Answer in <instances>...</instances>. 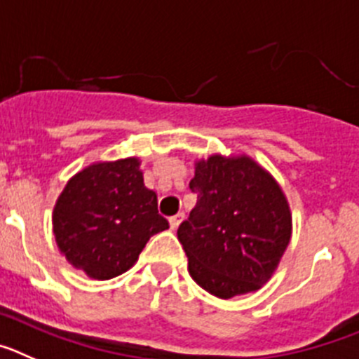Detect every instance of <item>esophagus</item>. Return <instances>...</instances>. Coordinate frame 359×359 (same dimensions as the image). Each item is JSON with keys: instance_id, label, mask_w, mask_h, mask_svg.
I'll list each match as a JSON object with an SVG mask.
<instances>
[{"instance_id": "1", "label": "esophagus", "mask_w": 359, "mask_h": 359, "mask_svg": "<svg viewBox=\"0 0 359 359\" xmlns=\"http://www.w3.org/2000/svg\"><path fill=\"white\" fill-rule=\"evenodd\" d=\"M182 219H184V215L180 212V215H175L170 218V227H172V231H175V229H179V225L182 224Z\"/></svg>"}]
</instances>
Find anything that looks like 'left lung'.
Masks as SVG:
<instances>
[{"label":"left lung","instance_id":"1","mask_svg":"<svg viewBox=\"0 0 359 359\" xmlns=\"http://www.w3.org/2000/svg\"><path fill=\"white\" fill-rule=\"evenodd\" d=\"M196 205L177 231L187 270L219 299L256 292L276 272L292 238L283 189L247 156H211L189 182Z\"/></svg>","mask_w":359,"mask_h":359}]
</instances>
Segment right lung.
Segmentation results:
<instances>
[{
  "label": "right lung",
  "instance_id": "1",
  "mask_svg": "<svg viewBox=\"0 0 359 359\" xmlns=\"http://www.w3.org/2000/svg\"><path fill=\"white\" fill-rule=\"evenodd\" d=\"M168 227L135 157L87 166L66 184L53 209L59 250L98 280L127 272L151 236Z\"/></svg>",
  "mask_w": 359,
  "mask_h": 359
}]
</instances>
